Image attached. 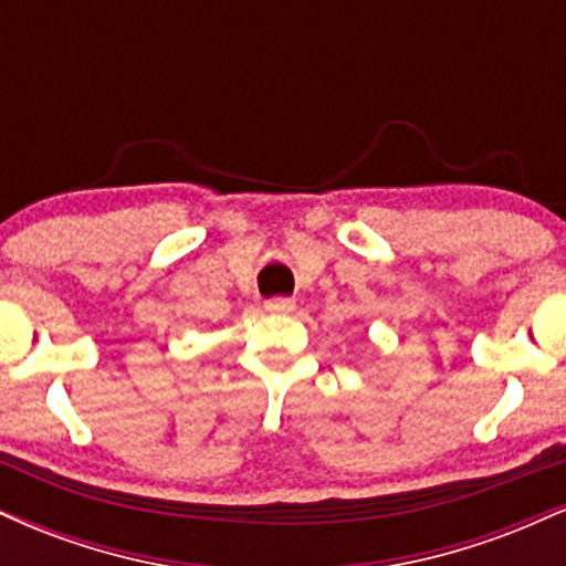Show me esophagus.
Instances as JSON below:
<instances>
[{
	"label": "esophagus",
	"mask_w": 566,
	"mask_h": 566,
	"mask_svg": "<svg viewBox=\"0 0 566 566\" xmlns=\"http://www.w3.org/2000/svg\"><path fill=\"white\" fill-rule=\"evenodd\" d=\"M265 308H269L271 314H292V311H295V301H292V297H271V301L265 303Z\"/></svg>",
	"instance_id": "34e87169"
}]
</instances>
